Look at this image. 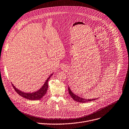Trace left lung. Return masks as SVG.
<instances>
[{"label":"left lung","instance_id":"8db88e82","mask_svg":"<svg viewBox=\"0 0 129 129\" xmlns=\"http://www.w3.org/2000/svg\"><path fill=\"white\" fill-rule=\"evenodd\" d=\"M68 90H69V93L70 95V96H71V97L76 101H77V102H82V103H86V102H90V101H92L93 100H94L96 99H85V98H83L82 97H81L80 96H78L77 95H76V94H75L74 93L72 92V91H71L70 88L69 87V88H68Z\"/></svg>","mask_w":129,"mask_h":129}]
</instances>
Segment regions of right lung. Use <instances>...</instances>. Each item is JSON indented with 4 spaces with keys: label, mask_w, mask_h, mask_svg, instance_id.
Segmentation results:
<instances>
[{
    "label": "right lung",
    "mask_w": 129,
    "mask_h": 129,
    "mask_svg": "<svg viewBox=\"0 0 129 129\" xmlns=\"http://www.w3.org/2000/svg\"><path fill=\"white\" fill-rule=\"evenodd\" d=\"M53 74V73L51 74V75H50V76L48 77V78H47V79L46 80L44 84L42 86V87L39 90H38V91H37L36 92H33V93H25V92L21 91L19 90V89H18L17 88H16L13 84H12V85H13L14 89L15 90V91L17 92V93L18 94H19L20 96H21L22 97H23L26 99H27L29 100H39L41 98H42L46 93L48 87V82L49 79L50 78L51 76Z\"/></svg>",
    "instance_id": "1"
}]
</instances>
